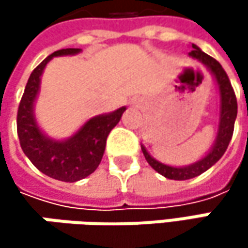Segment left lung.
Wrapping results in <instances>:
<instances>
[{
  "label": "left lung",
  "mask_w": 248,
  "mask_h": 248,
  "mask_svg": "<svg viewBox=\"0 0 248 248\" xmlns=\"http://www.w3.org/2000/svg\"><path fill=\"white\" fill-rule=\"evenodd\" d=\"M189 57L200 60L201 63H204L211 73L216 76V80L218 83V89H220V96H221V113H220V127H218V135H217V140L216 145L213 146V149L210 151V154L202 158L201 161L185 167V168H175V167H168L164 165L158 161H155L148 152L146 149L142 146V152L145 155V159L148 161V164L156 171L158 173L164 175L168 179H175V181H184V179H191L194 176H198L202 172H205L208 168H211L221 156L224 152L228 148V143L232 138V132H234V122L237 118V97L234 93V89L230 83V78L223 69V66L213 59L211 56L205 54L204 51H201L195 44H192V50L189 51Z\"/></svg>",
  "instance_id": "8db88e82"
}]
</instances>
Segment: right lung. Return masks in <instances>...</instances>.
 <instances>
[{
    "instance_id": "obj_1",
    "label": "right lung",
    "mask_w": 248,
    "mask_h": 248,
    "mask_svg": "<svg viewBox=\"0 0 248 248\" xmlns=\"http://www.w3.org/2000/svg\"><path fill=\"white\" fill-rule=\"evenodd\" d=\"M80 48L57 50L44 59L30 75L17 112V133L21 149L32 165L50 178L76 182L89 176L99 167L110 130L119 124L126 108L90 119L69 140L57 142L46 138L32 116V103L40 87V76L56 56L76 54Z\"/></svg>"
}]
</instances>
